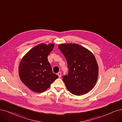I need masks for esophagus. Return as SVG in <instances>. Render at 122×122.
<instances>
[{
  "label": "esophagus",
  "mask_w": 122,
  "mask_h": 122,
  "mask_svg": "<svg viewBox=\"0 0 122 122\" xmlns=\"http://www.w3.org/2000/svg\"><path fill=\"white\" fill-rule=\"evenodd\" d=\"M57 75H58V76H59V77H61V72H58V74H57Z\"/></svg>",
  "instance_id": "34e87169"
}]
</instances>
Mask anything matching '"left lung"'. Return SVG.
Listing matches in <instances>:
<instances>
[{"label":"left lung","instance_id":"obj_1","mask_svg":"<svg viewBox=\"0 0 122 122\" xmlns=\"http://www.w3.org/2000/svg\"><path fill=\"white\" fill-rule=\"evenodd\" d=\"M58 48L68 64V74L63 77L67 90L76 96L88 92L96 84L98 66L94 55L77 44H62Z\"/></svg>","mask_w":122,"mask_h":122}]
</instances>
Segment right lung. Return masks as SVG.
<instances>
[{
  "label": "right lung",
  "mask_w": 122,
  "mask_h": 122,
  "mask_svg": "<svg viewBox=\"0 0 122 122\" xmlns=\"http://www.w3.org/2000/svg\"><path fill=\"white\" fill-rule=\"evenodd\" d=\"M54 44H40L35 46L22 57L19 67L20 78L31 91L40 93L50 86L58 76L52 71L48 56Z\"/></svg>",
  "instance_id": "1"
}]
</instances>
